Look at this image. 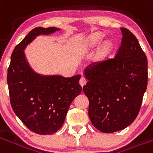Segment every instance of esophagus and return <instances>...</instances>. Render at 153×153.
I'll return each mask as SVG.
<instances>
[{
	"mask_svg": "<svg viewBox=\"0 0 153 153\" xmlns=\"http://www.w3.org/2000/svg\"><path fill=\"white\" fill-rule=\"evenodd\" d=\"M87 83V79L85 78V77H83L82 76L81 78H80V79H79V84L81 85V86L83 87V85H85Z\"/></svg>",
	"mask_w": 153,
	"mask_h": 153,
	"instance_id": "34e87169",
	"label": "esophagus"
}]
</instances>
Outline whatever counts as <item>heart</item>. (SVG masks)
I'll return each instance as SVG.
<instances>
[{"label": "heart", "mask_w": 153, "mask_h": 153, "mask_svg": "<svg viewBox=\"0 0 153 153\" xmlns=\"http://www.w3.org/2000/svg\"><path fill=\"white\" fill-rule=\"evenodd\" d=\"M102 35L101 34V33H96V34H94L91 38V39H90V45L91 46H96L98 43H100V42L102 41ZM110 47H111L110 43H106L105 45V47H104V51H107L110 49Z\"/></svg>", "instance_id": "1"}]
</instances>
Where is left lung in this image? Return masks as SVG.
Instances as JSON below:
<instances>
[{
  "label": "left lung",
  "instance_id": "obj_1",
  "mask_svg": "<svg viewBox=\"0 0 153 153\" xmlns=\"http://www.w3.org/2000/svg\"><path fill=\"white\" fill-rule=\"evenodd\" d=\"M121 45L115 56L89 65L83 90L89 100L88 116L93 126L113 133L133 123L148 85V60L138 39L121 28Z\"/></svg>",
  "mask_w": 153,
  "mask_h": 153
}]
</instances>
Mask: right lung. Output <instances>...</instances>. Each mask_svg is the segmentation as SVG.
Listing matches in <instances>:
<instances>
[{
  "label": "right lung",
  "instance_id": "right-lung-1",
  "mask_svg": "<svg viewBox=\"0 0 153 153\" xmlns=\"http://www.w3.org/2000/svg\"><path fill=\"white\" fill-rule=\"evenodd\" d=\"M59 28H35L15 47L8 68L7 83L12 109L25 126L38 134H51L63 125L74 97L82 92L81 75L42 76L28 66L24 49L36 36Z\"/></svg>",
  "mask_w": 153,
  "mask_h": 153
}]
</instances>
